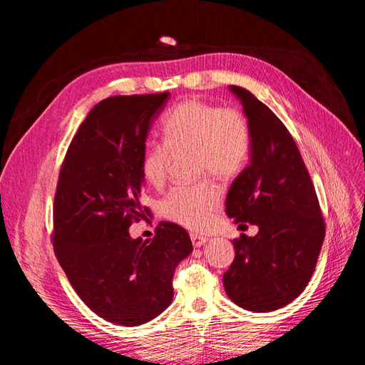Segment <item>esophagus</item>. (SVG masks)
I'll use <instances>...</instances> for the list:
<instances>
[{
    "mask_svg": "<svg viewBox=\"0 0 365 365\" xmlns=\"http://www.w3.org/2000/svg\"><path fill=\"white\" fill-rule=\"evenodd\" d=\"M190 239H192V244H193V247H201V245H204L205 242L208 240V237H205V236H201V235H190Z\"/></svg>",
    "mask_w": 365,
    "mask_h": 365,
    "instance_id": "obj_1",
    "label": "esophagus"
}]
</instances>
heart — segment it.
Here are the masks:
<instances>
[{
	"mask_svg": "<svg viewBox=\"0 0 365 365\" xmlns=\"http://www.w3.org/2000/svg\"><path fill=\"white\" fill-rule=\"evenodd\" d=\"M163 140H148L141 149L140 172L152 185L168 176L172 152H195L197 173L230 180L239 175L251 155V130L236 108L187 98L163 120ZM220 201L219 187L210 180L176 185L161 202L165 217L192 230H205Z\"/></svg>",
	"mask_w": 365,
	"mask_h": 365,
	"instance_id": "heart-1",
	"label": "heart"
}]
</instances>
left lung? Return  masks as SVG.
<instances>
[{"label":"left lung","instance_id":"left-lung-1","mask_svg":"<svg viewBox=\"0 0 365 365\" xmlns=\"http://www.w3.org/2000/svg\"><path fill=\"white\" fill-rule=\"evenodd\" d=\"M251 130V160L231 184L227 215L259 227L233 240L224 274L230 300L254 312L291 303L311 280L324 242V217L311 176L282 120L242 86L231 85Z\"/></svg>","mask_w":365,"mask_h":365}]
</instances>
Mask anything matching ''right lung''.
Wrapping results in <instances>:
<instances>
[{
	"instance_id": "right-lung-1",
	"label": "right lung",
	"mask_w": 365,
	"mask_h": 365,
	"mask_svg": "<svg viewBox=\"0 0 365 365\" xmlns=\"http://www.w3.org/2000/svg\"><path fill=\"white\" fill-rule=\"evenodd\" d=\"M169 93L98 102L73 137L53 204V247L82 302L106 322L140 326L172 303L173 272L192 252L187 231L163 222L149 242L129 227L150 210L140 195V155Z\"/></svg>"
}]
</instances>
